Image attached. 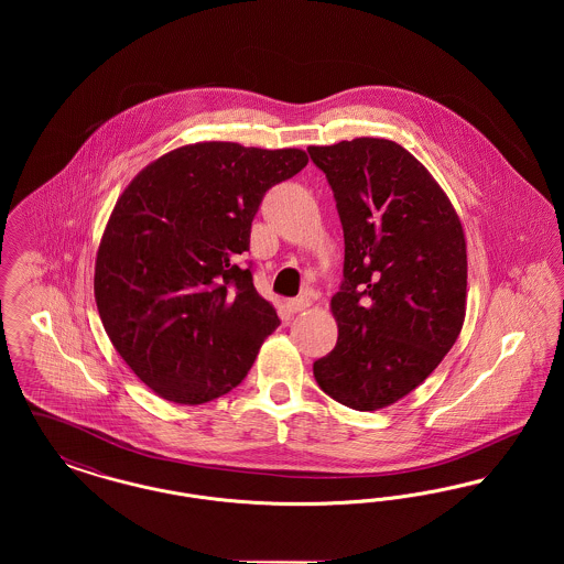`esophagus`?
Segmentation results:
<instances>
[{"label": "esophagus", "mask_w": 564, "mask_h": 564, "mask_svg": "<svg viewBox=\"0 0 564 564\" xmlns=\"http://www.w3.org/2000/svg\"><path fill=\"white\" fill-rule=\"evenodd\" d=\"M311 304H313V300L308 295H297L288 302V308H290V313H302V311L311 308Z\"/></svg>", "instance_id": "esophagus-1"}]
</instances>
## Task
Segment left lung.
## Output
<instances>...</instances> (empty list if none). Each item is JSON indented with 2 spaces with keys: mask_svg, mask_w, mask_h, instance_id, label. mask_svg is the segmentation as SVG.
<instances>
[{
  "mask_svg": "<svg viewBox=\"0 0 564 564\" xmlns=\"http://www.w3.org/2000/svg\"><path fill=\"white\" fill-rule=\"evenodd\" d=\"M308 154L345 232V281L329 302L338 343L313 375L336 402L380 410L414 391L460 334L465 232L446 192L400 143L357 137Z\"/></svg>",
  "mask_w": 564,
  "mask_h": 564,
  "instance_id": "left-lung-1",
  "label": "left lung"
}]
</instances>
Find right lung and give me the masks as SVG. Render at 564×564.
<instances>
[{"instance_id":"obj_1","label":"right lung","mask_w":564,"mask_h":564,"mask_svg":"<svg viewBox=\"0 0 564 564\" xmlns=\"http://www.w3.org/2000/svg\"><path fill=\"white\" fill-rule=\"evenodd\" d=\"M306 162L297 148L200 141L150 162L120 194L95 302L113 349L162 400L196 405L232 391L279 327L237 258L267 189Z\"/></svg>"}]
</instances>
